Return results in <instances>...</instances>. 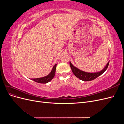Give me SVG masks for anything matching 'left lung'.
<instances>
[{"instance_id":"8db88e82","label":"left lung","mask_w":124,"mask_h":124,"mask_svg":"<svg viewBox=\"0 0 124 124\" xmlns=\"http://www.w3.org/2000/svg\"><path fill=\"white\" fill-rule=\"evenodd\" d=\"M108 64H109V62L107 63V65L105 66L104 68L102 70L99 71V72H87L78 69L77 67L74 66L72 64V63L70 62V66L73 73L74 74V76L79 78V79L83 81H92L95 79L97 77L101 76V75L107 70L108 67Z\"/></svg>"}]
</instances>
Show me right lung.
Listing matches in <instances>:
<instances>
[{"label":"right lung","instance_id":"obj_1","mask_svg":"<svg viewBox=\"0 0 124 124\" xmlns=\"http://www.w3.org/2000/svg\"><path fill=\"white\" fill-rule=\"evenodd\" d=\"M56 65L57 64H55L52 68L51 72L47 74V76L42 77V78H31V80L32 81H34L35 82H37V83H42V84H46L51 81L55 76L56 68Z\"/></svg>","mask_w":124,"mask_h":124}]
</instances>
